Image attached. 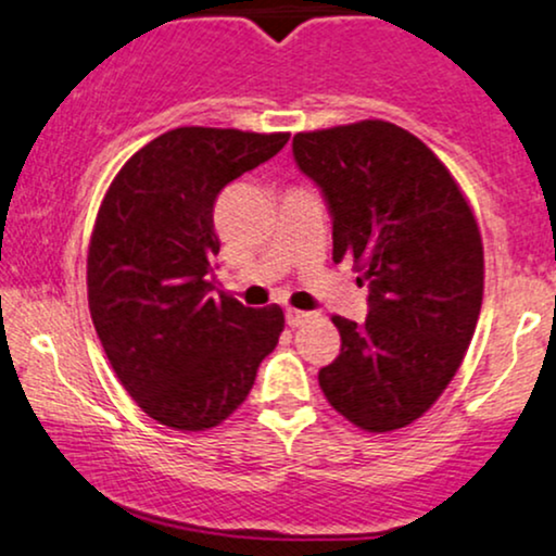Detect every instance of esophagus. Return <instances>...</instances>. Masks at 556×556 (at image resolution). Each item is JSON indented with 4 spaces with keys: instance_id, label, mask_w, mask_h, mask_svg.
<instances>
[{
    "instance_id": "esophagus-1",
    "label": "esophagus",
    "mask_w": 556,
    "mask_h": 556,
    "mask_svg": "<svg viewBox=\"0 0 556 556\" xmlns=\"http://www.w3.org/2000/svg\"><path fill=\"white\" fill-rule=\"evenodd\" d=\"M285 318H287V326H292V329H295V326H303L305 320H311L313 313L311 311H298V307H287Z\"/></svg>"
}]
</instances>
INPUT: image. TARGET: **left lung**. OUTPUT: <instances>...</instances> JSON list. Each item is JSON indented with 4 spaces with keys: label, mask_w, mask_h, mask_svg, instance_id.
I'll list each match as a JSON object with an SVG mask.
<instances>
[{
    "label": "left lung",
    "mask_w": 556,
    "mask_h": 556,
    "mask_svg": "<svg viewBox=\"0 0 556 556\" xmlns=\"http://www.w3.org/2000/svg\"><path fill=\"white\" fill-rule=\"evenodd\" d=\"M292 155L324 193L333 261L354 258L367 318L333 316L342 352L320 367L324 396L352 425H412L451 383L484 292L469 202L422 139L388 122L295 134Z\"/></svg>",
    "instance_id": "left-lung-1"
}]
</instances>
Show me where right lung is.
Returning a JSON list of instances; mask_svg holds the SVG:
<instances>
[{"label":"right lung","instance_id":"add662e5","mask_svg":"<svg viewBox=\"0 0 556 556\" xmlns=\"http://www.w3.org/2000/svg\"><path fill=\"white\" fill-rule=\"evenodd\" d=\"M290 134L180 126L113 178L87 253V303L131 399L173 430H210L243 404L279 342V305L214 292V202Z\"/></svg>","mask_w":556,"mask_h":556}]
</instances>
